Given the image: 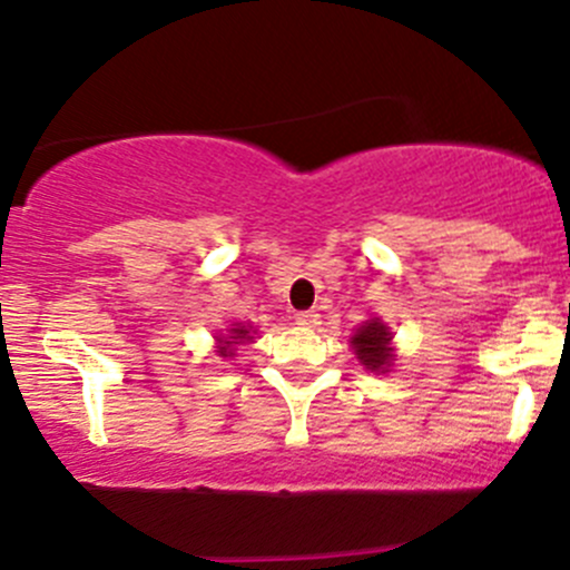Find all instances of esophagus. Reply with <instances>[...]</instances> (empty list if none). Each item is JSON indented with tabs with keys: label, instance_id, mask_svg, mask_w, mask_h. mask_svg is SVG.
<instances>
[{
	"label": "esophagus",
	"instance_id": "34e87169",
	"mask_svg": "<svg viewBox=\"0 0 570 570\" xmlns=\"http://www.w3.org/2000/svg\"><path fill=\"white\" fill-rule=\"evenodd\" d=\"M295 322L303 327H317L320 325V314L317 312H297Z\"/></svg>",
	"mask_w": 570,
	"mask_h": 570
}]
</instances>
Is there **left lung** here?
<instances>
[{
	"label": "left lung",
	"mask_w": 570,
	"mask_h": 570,
	"mask_svg": "<svg viewBox=\"0 0 570 570\" xmlns=\"http://www.w3.org/2000/svg\"><path fill=\"white\" fill-rule=\"evenodd\" d=\"M353 350L358 355L361 364L372 372H389L394 361V347H392V331L383 325L381 320H370L355 331L353 336Z\"/></svg>",
	"instance_id": "8db88e82"
}]
</instances>
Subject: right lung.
<instances>
[{
    "mask_svg": "<svg viewBox=\"0 0 570 570\" xmlns=\"http://www.w3.org/2000/svg\"><path fill=\"white\" fill-rule=\"evenodd\" d=\"M250 331L245 325H234L232 331L226 333V336L217 338V355H223V358H232L234 355V347L243 342H250Z\"/></svg>",
    "mask_w": 570,
    "mask_h": 570,
    "instance_id": "right-lung-1",
    "label": "right lung"
}]
</instances>
